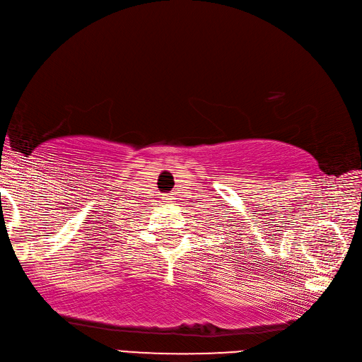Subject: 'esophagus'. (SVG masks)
Returning a JSON list of instances; mask_svg holds the SVG:
<instances>
[{"label": "esophagus", "instance_id": "obj_1", "mask_svg": "<svg viewBox=\"0 0 362 362\" xmlns=\"http://www.w3.org/2000/svg\"><path fill=\"white\" fill-rule=\"evenodd\" d=\"M168 202H170V204H173L175 202V196H172V194H168Z\"/></svg>", "mask_w": 362, "mask_h": 362}]
</instances>
